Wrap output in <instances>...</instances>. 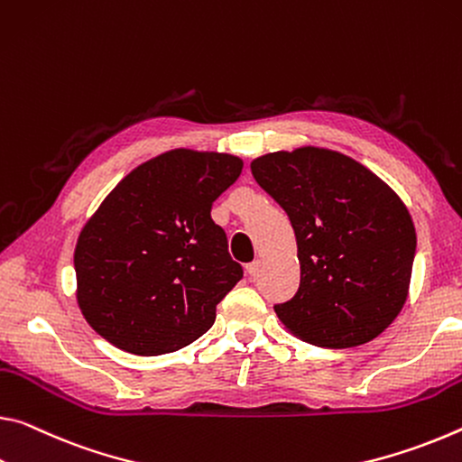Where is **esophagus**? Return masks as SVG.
I'll list each match as a JSON object with an SVG mask.
<instances>
[{
	"instance_id": "esophagus-1",
	"label": "esophagus",
	"mask_w": 462,
	"mask_h": 462,
	"mask_svg": "<svg viewBox=\"0 0 462 462\" xmlns=\"http://www.w3.org/2000/svg\"><path fill=\"white\" fill-rule=\"evenodd\" d=\"M261 261H253V263H248L246 265V273L251 275V277H254V275H259V271H261Z\"/></svg>"
}]
</instances>
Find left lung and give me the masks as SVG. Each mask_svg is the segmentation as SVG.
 Listing matches in <instances>:
<instances>
[{
    "instance_id": "obj_1",
    "label": "left lung",
    "mask_w": 462,
    "mask_h": 462,
    "mask_svg": "<svg viewBox=\"0 0 462 462\" xmlns=\"http://www.w3.org/2000/svg\"><path fill=\"white\" fill-rule=\"evenodd\" d=\"M296 234L300 288L273 309L291 335L319 347L364 346L405 304L415 226L401 197L346 153L304 145L251 162Z\"/></svg>"
}]
</instances>
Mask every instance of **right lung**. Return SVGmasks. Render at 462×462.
Listing matches in <instances>:
<instances>
[{"label": "right lung", "instance_id": "1", "mask_svg": "<svg viewBox=\"0 0 462 462\" xmlns=\"http://www.w3.org/2000/svg\"><path fill=\"white\" fill-rule=\"evenodd\" d=\"M240 172L232 153L177 148L106 195L73 253L78 306L94 331L135 356L171 354L209 331L243 277L211 203Z\"/></svg>", "mask_w": 462, "mask_h": 462}]
</instances>
